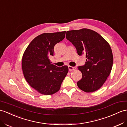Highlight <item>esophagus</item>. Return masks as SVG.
Listing matches in <instances>:
<instances>
[{
	"label": "esophagus",
	"mask_w": 127,
	"mask_h": 127,
	"mask_svg": "<svg viewBox=\"0 0 127 127\" xmlns=\"http://www.w3.org/2000/svg\"><path fill=\"white\" fill-rule=\"evenodd\" d=\"M68 69H69V70L71 71V70H75L76 68L75 67H72V66H68Z\"/></svg>",
	"instance_id": "34e87169"
}]
</instances>
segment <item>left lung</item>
Instances as JSON below:
<instances>
[{"label":"left lung","mask_w":127,"mask_h":127,"mask_svg":"<svg viewBox=\"0 0 127 127\" xmlns=\"http://www.w3.org/2000/svg\"><path fill=\"white\" fill-rule=\"evenodd\" d=\"M67 40L75 46L78 54H86V64L79 66L82 79L77 82L81 90L87 93L100 89L112 70L113 55L110 46L98 33L87 29L68 31Z\"/></svg>","instance_id":"left-lung-1"}]
</instances>
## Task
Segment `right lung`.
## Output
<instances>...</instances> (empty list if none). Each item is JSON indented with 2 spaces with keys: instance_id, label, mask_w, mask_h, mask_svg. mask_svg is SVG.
<instances>
[{
  "instance_id": "1",
  "label": "right lung",
  "mask_w": 127,
  "mask_h": 127,
  "mask_svg": "<svg viewBox=\"0 0 127 127\" xmlns=\"http://www.w3.org/2000/svg\"><path fill=\"white\" fill-rule=\"evenodd\" d=\"M66 31L42 33L34 39L25 51L22 69L25 78L39 93L52 95L59 91L68 72L67 66L57 67L49 57L54 54L55 44L65 37Z\"/></svg>"
}]
</instances>
